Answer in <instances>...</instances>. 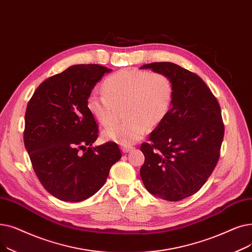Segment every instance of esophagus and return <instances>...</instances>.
<instances>
[{"mask_svg": "<svg viewBox=\"0 0 252 252\" xmlns=\"http://www.w3.org/2000/svg\"><path fill=\"white\" fill-rule=\"evenodd\" d=\"M132 150H133L132 147H122V151L124 153H129L130 151H132Z\"/></svg>", "mask_w": 252, "mask_h": 252, "instance_id": "34e87169", "label": "esophagus"}]
</instances>
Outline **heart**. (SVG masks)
Masks as SVG:
<instances>
[{
	"mask_svg": "<svg viewBox=\"0 0 252 252\" xmlns=\"http://www.w3.org/2000/svg\"><path fill=\"white\" fill-rule=\"evenodd\" d=\"M105 93L92 92L87 109L103 126L111 125L117 106L124 104L126 120L102 131V138L123 147L132 146L146 135L148 126L159 125L168 114L172 97L171 80L162 73L124 68L107 77L102 83Z\"/></svg>",
	"mask_w": 252,
	"mask_h": 252,
	"instance_id": "heart-1",
	"label": "heart"
}]
</instances>
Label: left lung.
Wrapping results in <instances>:
<instances>
[{
	"instance_id": "left-lung-1",
	"label": "left lung",
	"mask_w": 252,
	"mask_h": 252,
	"mask_svg": "<svg viewBox=\"0 0 252 252\" xmlns=\"http://www.w3.org/2000/svg\"><path fill=\"white\" fill-rule=\"evenodd\" d=\"M168 77L173 97L168 114L142 143L140 176L152 195L179 201L194 195L212 173L224 133L220 106L205 82L172 63L140 67Z\"/></svg>"
}]
</instances>
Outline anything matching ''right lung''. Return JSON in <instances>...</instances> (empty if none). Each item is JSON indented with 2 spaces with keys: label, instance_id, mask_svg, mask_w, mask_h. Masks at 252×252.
I'll return each mask as SVG.
<instances>
[{
  "label": "right lung",
  "instance_id": "obj_1",
  "mask_svg": "<svg viewBox=\"0 0 252 252\" xmlns=\"http://www.w3.org/2000/svg\"><path fill=\"white\" fill-rule=\"evenodd\" d=\"M98 64H77L45 80L26 112L25 146L43 187L55 198L80 202L104 185L121 152L115 142L93 147L98 126L87 98L104 74Z\"/></svg>",
  "mask_w": 252,
  "mask_h": 252
}]
</instances>
